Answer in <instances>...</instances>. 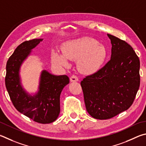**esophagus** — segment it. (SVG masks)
I'll return each mask as SVG.
<instances>
[{"instance_id": "esophagus-1", "label": "esophagus", "mask_w": 146, "mask_h": 146, "mask_svg": "<svg viewBox=\"0 0 146 146\" xmlns=\"http://www.w3.org/2000/svg\"><path fill=\"white\" fill-rule=\"evenodd\" d=\"M70 80L71 82H75V81H78V78L77 76L73 74V75L71 76Z\"/></svg>"}]
</instances>
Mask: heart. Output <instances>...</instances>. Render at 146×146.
<instances>
[{
  "label": "heart",
  "instance_id": "obj_1",
  "mask_svg": "<svg viewBox=\"0 0 146 146\" xmlns=\"http://www.w3.org/2000/svg\"><path fill=\"white\" fill-rule=\"evenodd\" d=\"M63 54L54 52L52 60L61 66H67L68 60L78 61V68L81 72L92 74L95 72L103 65L106 58L105 47L95 39L83 37L64 43Z\"/></svg>",
  "mask_w": 146,
  "mask_h": 146
}]
</instances>
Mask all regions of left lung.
I'll use <instances>...</instances> for the list:
<instances>
[{
    "label": "left lung",
    "mask_w": 146,
    "mask_h": 146,
    "mask_svg": "<svg viewBox=\"0 0 146 146\" xmlns=\"http://www.w3.org/2000/svg\"><path fill=\"white\" fill-rule=\"evenodd\" d=\"M110 60L81 81L88 113L94 118L109 119L132 105L140 86V60L125 41L108 34Z\"/></svg>",
    "instance_id": "8db88e82"
}]
</instances>
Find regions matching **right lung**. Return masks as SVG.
<instances>
[{
    "mask_svg": "<svg viewBox=\"0 0 146 146\" xmlns=\"http://www.w3.org/2000/svg\"><path fill=\"white\" fill-rule=\"evenodd\" d=\"M43 39L25 41L10 56L6 64V87L15 108L20 113L38 123L48 124L57 119L60 112L61 91L69 83L67 76H54L43 70L40 76L39 90L29 96L23 90L19 70L24 60Z\"/></svg>",
    "mask_w": 146,
    "mask_h": 146,
    "instance_id": "1",
    "label": "right lung"
}]
</instances>
